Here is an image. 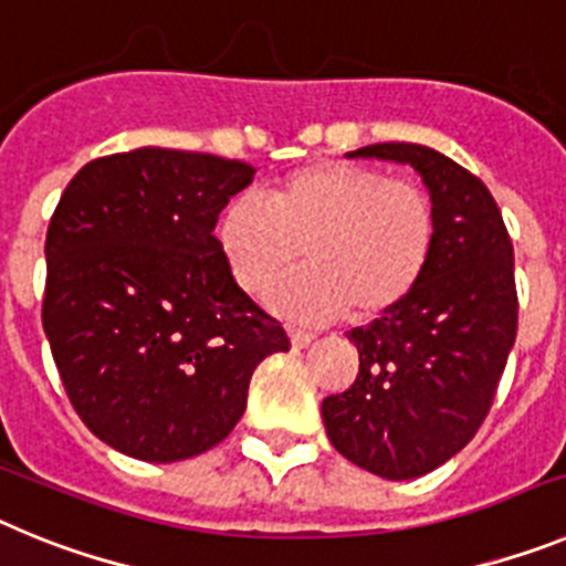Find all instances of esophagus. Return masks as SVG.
<instances>
[{"label":"esophagus","mask_w":566,"mask_h":566,"mask_svg":"<svg viewBox=\"0 0 566 566\" xmlns=\"http://www.w3.org/2000/svg\"><path fill=\"white\" fill-rule=\"evenodd\" d=\"M289 334H292L294 348H306V345L314 339L312 332H306V328H297V326H289Z\"/></svg>","instance_id":"esophagus-1"}]
</instances>
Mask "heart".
Wrapping results in <instances>:
<instances>
[{"mask_svg": "<svg viewBox=\"0 0 566 566\" xmlns=\"http://www.w3.org/2000/svg\"><path fill=\"white\" fill-rule=\"evenodd\" d=\"M234 283L266 294L300 260L308 266L272 294L306 319L374 323L402 308L431 269L437 212L431 198L377 167L314 161L283 175L263 203L240 198L218 223Z\"/></svg>", "mask_w": 566, "mask_h": 566, "instance_id": "1", "label": "heart"}]
</instances>
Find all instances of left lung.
Returning <instances> with one entry per match:
<instances>
[{
    "instance_id": "8db88e82",
    "label": "left lung",
    "mask_w": 566,
    "mask_h": 566,
    "mask_svg": "<svg viewBox=\"0 0 566 566\" xmlns=\"http://www.w3.org/2000/svg\"><path fill=\"white\" fill-rule=\"evenodd\" d=\"M352 158L411 164L437 212V249L413 297L348 332L359 374L323 399L332 444L391 482L444 464L476 437L516 343L513 243L490 189L422 144H371Z\"/></svg>"
}]
</instances>
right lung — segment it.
Returning a JSON list of instances; mask_svg holds the SVG:
<instances>
[{"mask_svg": "<svg viewBox=\"0 0 566 566\" xmlns=\"http://www.w3.org/2000/svg\"><path fill=\"white\" fill-rule=\"evenodd\" d=\"M254 169L144 147L84 164L50 218L42 326L70 405L115 451L181 462L232 433L277 317L234 283L214 227Z\"/></svg>", "mask_w": 566, "mask_h": 566, "instance_id": "add662e5", "label": "right lung"}]
</instances>
